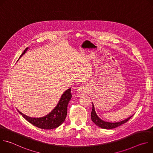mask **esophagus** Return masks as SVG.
Wrapping results in <instances>:
<instances>
[{"label": "esophagus", "instance_id": "obj_1", "mask_svg": "<svg viewBox=\"0 0 153 153\" xmlns=\"http://www.w3.org/2000/svg\"><path fill=\"white\" fill-rule=\"evenodd\" d=\"M85 91H86L85 88H84V87L82 86V87H80V88H79L77 90V95H79V96H81V95H82L84 93H85Z\"/></svg>", "mask_w": 153, "mask_h": 153}]
</instances>
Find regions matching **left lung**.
<instances>
[{
  "label": "left lung",
  "mask_w": 153,
  "mask_h": 153,
  "mask_svg": "<svg viewBox=\"0 0 153 153\" xmlns=\"http://www.w3.org/2000/svg\"><path fill=\"white\" fill-rule=\"evenodd\" d=\"M132 116H131L129 117H128V119L119 122H116V123H110V122H105L102 120H101L96 114L95 110H94V105L93 104V109H92V111H91V120L92 121L98 126L102 128H104V129H113L114 128H116L117 126H119L120 125H122V124L126 123V122H128L131 118L132 117Z\"/></svg>",
  "instance_id": "left-lung-1"
}]
</instances>
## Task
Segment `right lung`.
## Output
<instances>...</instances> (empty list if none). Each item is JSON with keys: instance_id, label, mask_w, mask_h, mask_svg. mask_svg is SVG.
<instances>
[{"instance_id": "add662e5", "label": "right lung", "mask_w": 153, "mask_h": 153, "mask_svg": "<svg viewBox=\"0 0 153 153\" xmlns=\"http://www.w3.org/2000/svg\"><path fill=\"white\" fill-rule=\"evenodd\" d=\"M27 49L28 48L24 50L20 57L25 53ZM71 98V88H69L62 94L57 105L54 110L46 116L40 118L30 117L19 110L17 111L28 122L37 128L43 129H54L59 126L65 121L67 114L68 104Z\"/></svg>"}]
</instances>
